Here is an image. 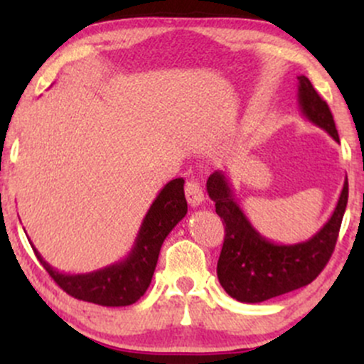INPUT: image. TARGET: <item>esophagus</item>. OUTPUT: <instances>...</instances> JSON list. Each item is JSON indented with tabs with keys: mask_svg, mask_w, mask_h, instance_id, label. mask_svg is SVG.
<instances>
[{
	"mask_svg": "<svg viewBox=\"0 0 364 364\" xmlns=\"http://www.w3.org/2000/svg\"><path fill=\"white\" fill-rule=\"evenodd\" d=\"M185 195H186L188 203H190L191 207L202 205L203 190H202V186H200L198 181H193V179H191V181H188L185 186Z\"/></svg>",
	"mask_w": 364,
	"mask_h": 364,
	"instance_id": "obj_1",
	"label": "esophagus"
}]
</instances>
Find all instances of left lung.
Returning a JSON list of instances; mask_svg holds the SVG:
<instances>
[{"mask_svg":"<svg viewBox=\"0 0 364 364\" xmlns=\"http://www.w3.org/2000/svg\"><path fill=\"white\" fill-rule=\"evenodd\" d=\"M298 104L304 118L339 141L327 102L304 75L298 77ZM207 191L225 228L217 277L224 291L241 303L267 301L315 281L336 248L349 195L346 178L339 202L323 228L301 243L279 245L253 228L235 200L228 174L212 173L207 179Z\"/></svg>","mask_w":364,"mask_h":364,"instance_id":"1","label":"left lung"}]
</instances>
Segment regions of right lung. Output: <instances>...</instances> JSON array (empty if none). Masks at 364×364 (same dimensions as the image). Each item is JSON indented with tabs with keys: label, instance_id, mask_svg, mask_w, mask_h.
<instances>
[{
	"label": "right lung",
	"instance_id": "obj_1",
	"mask_svg": "<svg viewBox=\"0 0 364 364\" xmlns=\"http://www.w3.org/2000/svg\"><path fill=\"white\" fill-rule=\"evenodd\" d=\"M185 179L176 178L159 191L144 217L132 252L121 262L89 274H63L53 269L34 248L36 257L63 291L101 306H128L149 289L164 240L188 212Z\"/></svg>",
	"mask_w": 364,
	"mask_h": 364
}]
</instances>
